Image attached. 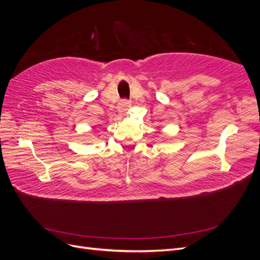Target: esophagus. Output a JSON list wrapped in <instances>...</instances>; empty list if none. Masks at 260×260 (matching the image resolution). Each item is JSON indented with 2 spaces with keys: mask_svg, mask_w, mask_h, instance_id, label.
Listing matches in <instances>:
<instances>
[{
  "mask_svg": "<svg viewBox=\"0 0 260 260\" xmlns=\"http://www.w3.org/2000/svg\"><path fill=\"white\" fill-rule=\"evenodd\" d=\"M131 107V102L127 101V100H122L119 104H118V108H119V111H127Z\"/></svg>",
  "mask_w": 260,
  "mask_h": 260,
  "instance_id": "1",
  "label": "esophagus"
}]
</instances>
